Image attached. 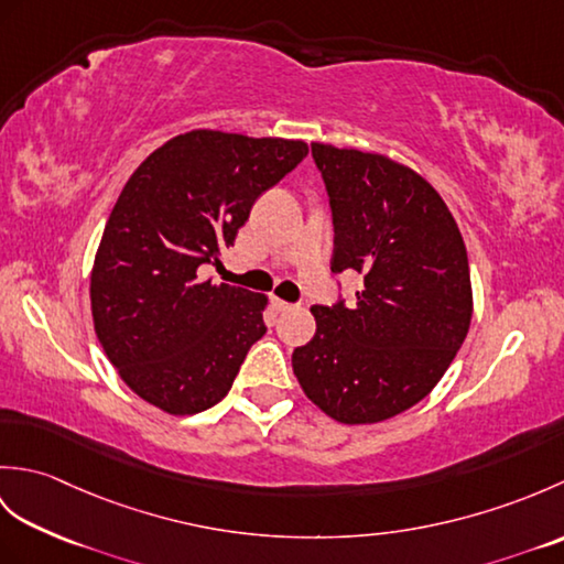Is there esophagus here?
Here are the masks:
<instances>
[{
    "label": "esophagus",
    "instance_id": "esophagus-1",
    "mask_svg": "<svg viewBox=\"0 0 564 564\" xmlns=\"http://www.w3.org/2000/svg\"><path fill=\"white\" fill-rule=\"evenodd\" d=\"M273 307L279 310V313H289V310H293L295 305H293V303H285V301H279V297H275V301H273Z\"/></svg>",
    "mask_w": 564,
    "mask_h": 564
}]
</instances>
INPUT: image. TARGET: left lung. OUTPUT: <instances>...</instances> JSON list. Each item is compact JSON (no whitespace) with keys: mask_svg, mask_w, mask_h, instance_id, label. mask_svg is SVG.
<instances>
[{"mask_svg":"<svg viewBox=\"0 0 564 564\" xmlns=\"http://www.w3.org/2000/svg\"><path fill=\"white\" fill-rule=\"evenodd\" d=\"M313 160L332 208V273H361L364 289L349 305H313L317 332L293 351V373L332 419L376 424L424 400L465 341L467 251L446 203L410 166L322 142Z\"/></svg>","mask_w":564,"mask_h":564,"instance_id":"1","label":"left lung"}]
</instances>
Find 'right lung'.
<instances>
[{
  "label": "right lung",
  "instance_id": "add662e5",
  "mask_svg": "<svg viewBox=\"0 0 564 564\" xmlns=\"http://www.w3.org/2000/svg\"><path fill=\"white\" fill-rule=\"evenodd\" d=\"M305 154L303 140L191 130L123 186L94 259V329L126 386L162 412L218 404L267 334V297L198 269L220 263L254 200Z\"/></svg>",
  "mask_w": 564,
  "mask_h": 564
}]
</instances>
